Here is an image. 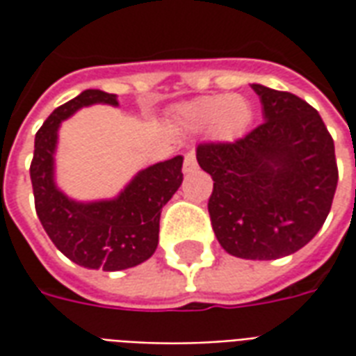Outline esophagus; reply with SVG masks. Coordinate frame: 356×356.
<instances>
[{
    "mask_svg": "<svg viewBox=\"0 0 356 356\" xmlns=\"http://www.w3.org/2000/svg\"><path fill=\"white\" fill-rule=\"evenodd\" d=\"M194 170H196V156H194V152H186L185 163H183V171H185V173H191V171Z\"/></svg>",
    "mask_w": 356,
    "mask_h": 356,
    "instance_id": "esophagus-1",
    "label": "esophagus"
}]
</instances>
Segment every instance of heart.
<instances>
[{"label": "heart", "instance_id": "1", "mask_svg": "<svg viewBox=\"0 0 356 356\" xmlns=\"http://www.w3.org/2000/svg\"><path fill=\"white\" fill-rule=\"evenodd\" d=\"M181 118L188 129L200 131L213 125V131L219 137L231 139L246 129L252 112L244 97L227 95V97H208L193 102L183 110Z\"/></svg>", "mask_w": 356, "mask_h": 356}]
</instances>
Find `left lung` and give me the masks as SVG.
I'll return each mask as SVG.
<instances>
[{
    "label": "left lung",
    "instance_id": "left-lung-1",
    "mask_svg": "<svg viewBox=\"0 0 356 356\" xmlns=\"http://www.w3.org/2000/svg\"><path fill=\"white\" fill-rule=\"evenodd\" d=\"M263 124L234 143L196 148L213 179L208 209L227 254L270 261L296 254L321 231L337 186L334 140L303 99L252 83Z\"/></svg>",
    "mask_w": 356,
    "mask_h": 356
}]
</instances>
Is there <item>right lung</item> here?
<instances>
[{
    "mask_svg": "<svg viewBox=\"0 0 356 356\" xmlns=\"http://www.w3.org/2000/svg\"><path fill=\"white\" fill-rule=\"evenodd\" d=\"M118 106V97L86 89L53 110L35 133L30 179L35 213L58 252L86 268L124 270L147 261L158 248L160 213L183 183V156L140 170L114 198L74 200L57 186L55 154L60 124L83 106Z\"/></svg>",
    "mask_w": 356,
    "mask_h": 356,
    "instance_id": "add662e5",
    "label": "right lung"
}]
</instances>
